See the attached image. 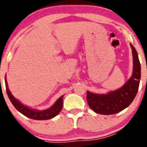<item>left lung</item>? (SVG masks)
I'll return each mask as SVG.
<instances>
[{"instance_id":"8db88e82","label":"left lung","mask_w":147,"mask_h":147,"mask_svg":"<svg viewBox=\"0 0 147 147\" xmlns=\"http://www.w3.org/2000/svg\"><path fill=\"white\" fill-rule=\"evenodd\" d=\"M133 57V71L129 80L119 89L107 94L87 92V102L94 112L102 115L118 113L127 108L136 97L141 80V64L138 53L131 44Z\"/></svg>"}]
</instances>
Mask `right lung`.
Masks as SVG:
<instances>
[{
  "instance_id": "obj_1",
  "label": "right lung",
  "mask_w": 147,
  "mask_h": 147,
  "mask_svg": "<svg viewBox=\"0 0 147 147\" xmlns=\"http://www.w3.org/2000/svg\"><path fill=\"white\" fill-rule=\"evenodd\" d=\"M5 83H6V93H7L9 98L10 99L12 105H14V107L20 113H22L23 115L26 116V117L29 118V119H34V120H48V119H52V118L55 117L56 115L59 114V113L62 110V105H63V103H62L63 102V98H62L63 96H61L55 102V104L53 106H51L49 109L40 111V110H33V109L28 108L27 106L23 105V104L20 103L18 99H16L11 95V92H10V90H9V88H8L6 79H5Z\"/></svg>"
}]
</instances>
